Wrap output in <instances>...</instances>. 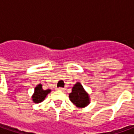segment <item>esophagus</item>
<instances>
[{
    "label": "esophagus",
    "mask_w": 134,
    "mask_h": 134,
    "mask_svg": "<svg viewBox=\"0 0 134 134\" xmlns=\"http://www.w3.org/2000/svg\"><path fill=\"white\" fill-rule=\"evenodd\" d=\"M57 90H59V91H64L65 89L64 88H62V87H59V88H58Z\"/></svg>",
    "instance_id": "1"
}]
</instances>
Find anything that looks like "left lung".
Segmentation results:
<instances>
[{
	"instance_id": "8db88e82",
	"label": "left lung",
	"mask_w": 134,
	"mask_h": 134,
	"mask_svg": "<svg viewBox=\"0 0 134 134\" xmlns=\"http://www.w3.org/2000/svg\"><path fill=\"white\" fill-rule=\"evenodd\" d=\"M70 100L78 108H83L90 103V95L84 90L80 82H77L72 87L69 95Z\"/></svg>"
}]
</instances>
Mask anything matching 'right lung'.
Returning <instances> with one entry per match:
<instances>
[{
	"mask_svg": "<svg viewBox=\"0 0 134 134\" xmlns=\"http://www.w3.org/2000/svg\"><path fill=\"white\" fill-rule=\"evenodd\" d=\"M51 92V90H43L42 89V85L41 83H39L34 89V92L33 95H32V100L36 104L41 103L45 99L46 96Z\"/></svg>",
	"mask_w": 134,
	"mask_h": 134,
	"instance_id": "1",
	"label": "right lung"
}]
</instances>
